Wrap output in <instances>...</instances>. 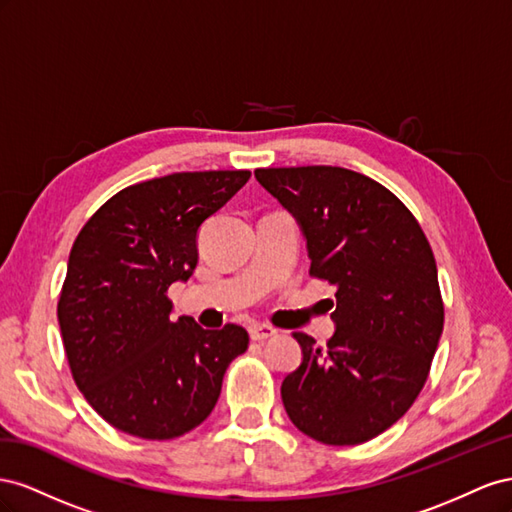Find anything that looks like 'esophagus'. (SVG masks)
I'll list each match as a JSON object with an SVG mask.
<instances>
[{"mask_svg":"<svg viewBox=\"0 0 512 512\" xmlns=\"http://www.w3.org/2000/svg\"><path fill=\"white\" fill-rule=\"evenodd\" d=\"M248 334H251L253 341H268L272 337H276V328L266 326V324H253L248 328Z\"/></svg>","mask_w":512,"mask_h":512,"instance_id":"1","label":"esophagus"}]
</instances>
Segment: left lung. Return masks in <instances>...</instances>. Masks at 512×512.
I'll return each mask as SVG.
<instances>
[{
  "label": "left lung",
  "instance_id": "left-lung-1",
  "mask_svg": "<svg viewBox=\"0 0 512 512\" xmlns=\"http://www.w3.org/2000/svg\"><path fill=\"white\" fill-rule=\"evenodd\" d=\"M255 178L296 216L309 274L334 287L328 345L294 332L302 364L283 379L285 412L321 444L369 442L410 410L442 337L431 244L403 201L362 173L311 165Z\"/></svg>",
  "mask_w": 512,
  "mask_h": 512
}]
</instances>
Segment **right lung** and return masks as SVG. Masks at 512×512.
<instances>
[{
	"instance_id": "right-lung-1",
	"label": "right lung",
	"mask_w": 512,
	"mask_h": 512,
	"mask_svg": "<svg viewBox=\"0 0 512 512\" xmlns=\"http://www.w3.org/2000/svg\"><path fill=\"white\" fill-rule=\"evenodd\" d=\"M251 171H186L126 186L92 214L70 248L57 302L70 373L111 427L173 440L218 401L248 332L171 319L167 291L197 266V231Z\"/></svg>"
}]
</instances>
